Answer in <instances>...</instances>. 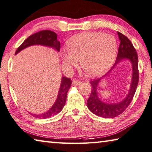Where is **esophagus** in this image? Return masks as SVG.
I'll return each mask as SVG.
<instances>
[{
	"label": "esophagus",
	"mask_w": 152,
	"mask_h": 152,
	"mask_svg": "<svg viewBox=\"0 0 152 152\" xmlns=\"http://www.w3.org/2000/svg\"><path fill=\"white\" fill-rule=\"evenodd\" d=\"M81 83V81L76 80V79H74V80H73V82H72V84H73V86H79V85H80Z\"/></svg>",
	"instance_id": "obj_1"
}]
</instances>
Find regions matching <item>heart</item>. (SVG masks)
I'll return each instance as SVG.
<instances>
[{"mask_svg": "<svg viewBox=\"0 0 152 152\" xmlns=\"http://www.w3.org/2000/svg\"><path fill=\"white\" fill-rule=\"evenodd\" d=\"M115 37L101 32H87L75 34L69 39L68 50L62 53L63 65L71 68L81 65L89 75L104 73L112 65L116 57Z\"/></svg>", "mask_w": 152, "mask_h": 152, "instance_id": "obj_1", "label": "heart"}]
</instances>
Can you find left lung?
Listing matches in <instances>:
<instances>
[{"label":"left lung","mask_w":152,"mask_h":152,"mask_svg":"<svg viewBox=\"0 0 152 152\" xmlns=\"http://www.w3.org/2000/svg\"><path fill=\"white\" fill-rule=\"evenodd\" d=\"M118 34L119 39L120 40V44H119L118 56L114 66L124 58H127L130 60L132 64V81L129 94H127L126 97L119 103H112V104L103 102L98 97L97 87L101 78L90 81L92 88L91 94L87 99V107L93 113L104 118H115L126 110L134 98L139 81L138 57L136 50L126 36L119 32H118ZM113 68L111 69H113Z\"/></svg>","instance_id":"left-lung-1"}]
</instances>
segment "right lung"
<instances>
[{
  "label": "right lung",
  "mask_w": 152,
  "mask_h": 152,
  "mask_svg": "<svg viewBox=\"0 0 152 152\" xmlns=\"http://www.w3.org/2000/svg\"><path fill=\"white\" fill-rule=\"evenodd\" d=\"M57 34L55 32L44 30L41 31L36 33L32 35L29 36L27 39L25 40L22 44L18 47L15 52V55L19 53L21 50H23L25 48L34 45H41L45 46H48L54 48L55 50H57L58 52L60 50L61 45L60 42L57 41ZM71 85V79L68 77H62V81L60 86L59 91H58V96L51 108L49 111L42 114L40 115H34L31 114L33 116L35 117L36 118L39 119H47L50 118V117L57 115L60 111L63 110L64 105L65 104L66 99V94L70 88Z\"/></svg>",
  "instance_id": "1"
}]
</instances>
